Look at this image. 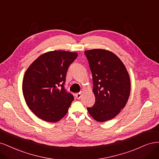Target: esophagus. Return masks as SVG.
<instances>
[{"label":"esophagus","mask_w":159,"mask_h":159,"mask_svg":"<svg viewBox=\"0 0 159 159\" xmlns=\"http://www.w3.org/2000/svg\"><path fill=\"white\" fill-rule=\"evenodd\" d=\"M75 97H76V99H80V97H81V93H76V94H75Z\"/></svg>","instance_id":"1"}]
</instances>
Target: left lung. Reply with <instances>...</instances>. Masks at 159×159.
<instances>
[{"label": "left lung", "mask_w": 159, "mask_h": 159, "mask_svg": "<svg viewBox=\"0 0 159 159\" xmlns=\"http://www.w3.org/2000/svg\"><path fill=\"white\" fill-rule=\"evenodd\" d=\"M93 75L95 103L87 107L90 115L100 122L111 120L125 107L130 94L131 83L125 65L108 51H85Z\"/></svg>", "instance_id": "left-lung-1"}]
</instances>
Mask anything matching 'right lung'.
Masks as SVG:
<instances>
[{
    "label": "right lung",
    "instance_id": "right-lung-1",
    "mask_svg": "<svg viewBox=\"0 0 159 159\" xmlns=\"http://www.w3.org/2000/svg\"><path fill=\"white\" fill-rule=\"evenodd\" d=\"M77 53L53 51L44 53L25 73L22 91L25 102L40 119L56 122L65 116L74 96L65 88L70 65Z\"/></svg>",
    "mask_w": 159,
    "mask_h": 159
}]
</instances>
